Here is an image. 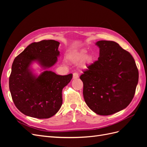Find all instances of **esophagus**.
Masks as SVG:
<instances>
[{
    "mask_svg": "<svg viewBox=\"0 0 147 147\" xmlns=\"http://www.w3.org/2000/svg\"><path fill=\"white\" fill-rule=\"evenodd\" d=\"M79 77V75L77 73H74L73 74V79H76Z\"/></svg>",
    "mask_w": 147,
    "mask_h": 147,
    "instance_id": "34e87169",
    "label": "esophagus"
}]
</instances>
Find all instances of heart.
<instances>
[{
	"label": "heart",
	"mask_w": 147,
	"mask_h": 147,
	"mask_svg": "<svg viewBox=\"0 0 147 147\" xmlns=\"http://www.w3.org/2000/svg\"><path fill=\"white\" fill-rule=\"evenodd\" d=\"M86 54L85 50H81L80 51L76 52L74 54L71 55L69 57V60L72 62V63L76 64L78 63V62L81 61L80 65L82 67H85L86 65L91 63V61L92 59V56L90 54Z\"/></svg>",
	"instance_id": "1"
}]
</instances>
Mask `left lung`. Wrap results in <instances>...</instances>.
I'll return each instance as SVG.
<instances>
[{"label":"left lung","mask_w":147,"mask_h":147,"mask_svg":"<svg viewBox=\"0 0 147 147\" xmlns=\"http://www.w3.org/2000/svg\"><path fill=\"white\" fill-rule=\"evenodd\" d=\"M98 60L80 76L84 101L100 115H110L125 109L135 94L139 71L128 51L113 41L100 40Z\"/></svg>","instance_id":"obj_1"}]
</instances>
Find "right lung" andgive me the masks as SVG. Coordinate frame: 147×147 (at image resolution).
Masks as SVG:
<instances>
[{
  "label": "right lung",
  "mask_w": 147,
  "mask_h": 147,
  "mask_svg": "<svg viewBox=\"0 0 147 147\" xmlns=\"http://www.w3.org/2000/svg\"><path fill=\"white\" fill-rule=\"evenodd\" d=\"M59 44L54 40L34 42L13 61L9 88L15 106L25 115L49 118L61 108L62 91L70 82L72 74L59 75L47 70L56 63ZM34 61L46 70L39 76L34 74L30 67Z\"/></svg>",
  "instance_id": "add662e5"
}]
</instances>
